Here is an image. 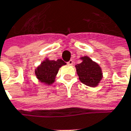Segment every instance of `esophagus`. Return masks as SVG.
I'll list each match as a JSON object with an SVG mask.
<instances>
[{
    "mask_svg": "<svg viewBox=\"0 0 131 131\" xmlns=\"http://www.w3.org/2000/svg\"><path fill=\"white\" fill-rule=\"evenodd\" d=\"M67 63H68L69 66H73V60H69V61H68Z\"/></svg>",
    "mask_w": 131,
    "mask_h": 131,
    "instance_id": "34e87169",
    "label": "esophagus"
}]
</instances>
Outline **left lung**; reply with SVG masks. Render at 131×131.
I'll use <instances>...</instances> for the list:
<instances>
[{
	"mask_svg": "<svg viewBox=\"0 0 131 131\" xmlns=\"http://www.w3.org/2000/svg\"><path fill=\"white\" fill-rule=\"evenodd\" d=\"M82 62L75 66L77 73L81 82L85 85L95 88L103 79V72L101 66L88 56L79 58Z\"/></svg>",
	"mask_w": 131,
	"mask_h": 131,
	"instance_id": "8db88e82",
	"label": "left lung"
}]
</instances>
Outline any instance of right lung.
<instances>
[{"instance_id": "obj_1", "label": "right lung", "mask_w": 131, "mask_h": 131, "mask_svg": "<svg viewBox=\"0 0 131 131\" xmlns=\"http://www.w3.org/2000/svg\"><path fill=\"white\" fill-rule=\"evenodd\" d=\"M66 65L61 59L51 60L45 58L41 64L35 69V75L38 81L46 85H50L54 82L60 68Z\"/></svg>"}]
</instances>
